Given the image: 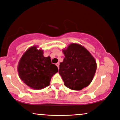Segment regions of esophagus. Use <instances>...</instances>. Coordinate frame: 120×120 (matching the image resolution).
<instances>
[{
  "label": "esophagus",
  "instance_id": "esophagus-1",
  "mask_svg": "<svg viewBox=\"0 0 120 120\" xmlns=\"http://www.w3.org/2000/svg\"><path fill=\"white\" fill-rule=\"evenodd\" d=\"M56 66L58 67V68H59V67H60V63L58 62L57 64H56Z\"/></svg>",
  "mask_w": 120,
  "mask_h": 120
}]
</instances>
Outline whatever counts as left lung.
<instances>
[{
  "instance_id": "obj_1",
  "label": "left lung",
  "mask_w": 120,
  "mask_h": 120,
  "mask_svg": "<svg viewBox=\"0 0 120 120\" xmlns=\"http://www.w3.org/2000/svg\"><path fill=\"white\" fill-rule=\"evenodd\" d=\"M64 61L60 63L59 74L64 86L79 91L91 83L96 72V61L89 51L78 44L72 43L63 49Z\"/></svg>"
}]
</instances>
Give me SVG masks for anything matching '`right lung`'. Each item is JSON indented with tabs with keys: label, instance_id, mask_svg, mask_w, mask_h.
<instances>
[{
	"label": "right lung",
	"instance_id": "1",
	"mask_svg": "<svg viewBox=\"0 0 120 120\" xmlns=\"http://www.w3.org/2000/svg\"><path fill=\"white\" fill-rule=\"evenodd\" d=\"M32 46L26 50L19 62L17 71L19 77L32 89L41 90L50 85L51 78L58 71L52 64L50 56H44V50Z\"/></svg>",
	"mask_w": 120,
	"mask_h": 120
}]
</instances>
